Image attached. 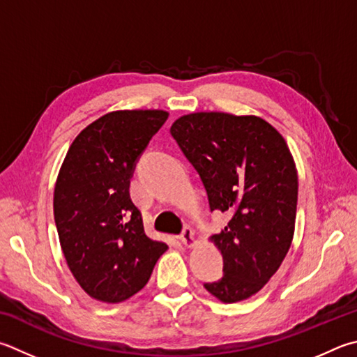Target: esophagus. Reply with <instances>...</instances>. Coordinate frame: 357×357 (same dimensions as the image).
Wrapping results in <instances>:
<instances>
[{
    "mask_svg": "<svg viewBox=\"0 0 357 357\" xmlns=\"http://www.w3.org/2000/svg\"><path fill=\"white\" fill-rule=\"evenodd\" d=\"M181 242H183L187 248H193V246H197L199 243L198 238H195V236H193V232L190 228H184L183 234H181Z\"/></svg>",
    "mask_w": 357,
    "mask_h": 357,
    "instance_id": "1",
    "label": "esophagus"
}]
</instances>
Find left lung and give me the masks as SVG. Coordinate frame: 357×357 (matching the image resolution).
Masks as SVG:
<instances>
[{
    "instance_id": "left-lung-1",
    "label": "left lung",
    "mask_w": 357,
    "mask_h": 357,
    "mask_svg": "<svg viewBox=\"0 0 357 357\" xmlns=\"http://www.w3.org/2000/svg\"><path fill=\"white\" fill-rule=\"evenodd\" d=\"M170 132L203 179L211 211L231 215L209 237L225 276L204 287L222 303L248 300L281 267L294 241L298 172L287 142L261 116L217 111L181 115Z\"/></svg>"
}]
</instances>
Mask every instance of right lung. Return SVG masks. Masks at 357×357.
I'll return each instance as SVG.
<instances>
[{
    "label": "right lung",
    "mask_w": 357,
    "mask_h": 357,
    "mask_svg": "<svg viewBox=\"0 0 357 357\" xmlns=\"http://www.w3.org/2000/svg\"><path fill=\"white\" fill-rule=\"evenodd\" d=\"M168 119L160 109L114 111L76 135L54 185V220L76 282L116 304L146 286L168 250L145 234L129 183L135 160Z\"/></svg>",
    "instance_id": "1"
}]
</instances>
